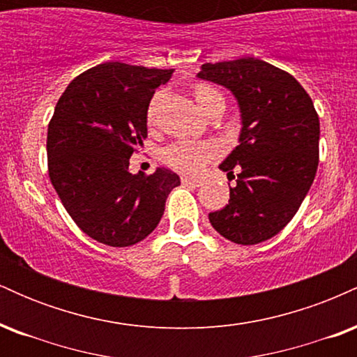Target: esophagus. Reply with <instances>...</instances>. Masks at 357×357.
Masks as SVG:
<instances>
[{
    "mask_svg": "<svg viewBox=\"0 0 357 357\" xmlns=\"http://www.w3.org/2000/svg\"><path fill=\"white\" fill-rule=\"evenodd\" d=\"M181 183L188 184V186H199V184H202V179L190 178V176H181Z\"/></svg>",
    "mask_w": 357,
    "mask_h": 357,
    "instance_id": "esophagus-1",
    "label": "esophagus"
}]
</instances>
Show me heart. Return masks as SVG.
I'll use <instances>...</instances> for the list:
<instances>
[{
	"mask_svg": "<svg viewBox=\"0 0 357 357\" xmlns=\"http://www.w3.org/2000/svg\"><path fill=\"white\" fill-rule=\"evenodd\" d=\"M192 93H195V99L198 107L202 109V112L211 102L215 100H223V96L218 89H215L210 84H196L192 87ZM153 107L154 102L151 104L149 110H147V117H153ZM215 147L211 144H199V142H188V141H179L174 144L167 146L162 151V159L167 166H171L176 171H181V173H196V171L202 167L204 162L210 161L215 155Z\"/></svg>",
	"mask_w": 357,
	"mask_h": 357,
	"instance_id": "obj_1",
	"label": "heart"
}]
</instances>
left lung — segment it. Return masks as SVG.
Returning <instances> with one entry per match:
<instances>
[{
    "instance_id": "left-lung-1",
    "label": "left lung",
    "mask_w": 357,
    "mask_h": 357,
    "mask_svg": "<svg viewBox=\"0 0 357 357\" xmlns=\"http://www.w3.org/2000/svg\"><path fill=\"white\" fill-rule=\"evenodd\" d=\"M198 77L231 90L241 112L240 144L220 165L236 184L208 218L233 243H261L284 230L312 186L321 134L312 99L289 72L252 56L204 63Z\"/></svg>"
}]
</instances>
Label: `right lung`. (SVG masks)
<instances>
[{"mask_svg":"<svg viewBox=\"0 0 357 357\" xmlns=\"http://www.w3.org/2000/svg\"><path fill=\"white\" fill-rule=\"evenodd\" d=\"M173 68L105 61L75 77L48 124V176L77 227L109 247H130L158 227L179 176L130 174L147 137V107Z\"/></svg>","mask_w":357,"mask_h":357,"instance_id":"add662e5","label":"right lung"}]
</instances>
